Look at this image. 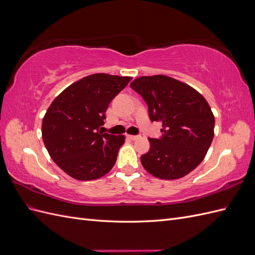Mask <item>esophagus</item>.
I'll use <instances>...</instances> for the list:
<instances>
[{"label":"esophagus","instance_id":"obj_1","mask_svg":"<svg viewBox=\"0 0 255 255\" xmlns=\"http://www.w3.org/2000/svg\"><path fill=\"white\" fill-rule=\"evenodd\" d=\"M128 138L130 140H136V139H139L140 136L139 135H128Z\"/></svg>","mask_w":255,"mask_h":255}]
</instances>
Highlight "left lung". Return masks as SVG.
Returning <instances> with one entry per match:
<instances>
[{
    "instance_id": "1",
    "label": "left lung",
    "mask_w": 255,
    "mask_h": 255,
    "mask_svg": "<svg viewBox=\"0 0 255 255\" xmlns=\"http://www.w3.org/2000/svg\"><path fill=\"white\" fill-rule=\"evenodd\" d=\"M129 86L148 104L150 120L161 123L160 138H149L150 150L140 157L143 168L163 180L191 172L204 159L214 138L215 117L204 97L161 74L140 76Z\"/></svg>"
}]
</instances>
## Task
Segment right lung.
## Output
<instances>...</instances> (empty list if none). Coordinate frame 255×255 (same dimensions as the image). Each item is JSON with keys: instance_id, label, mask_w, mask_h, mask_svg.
<instances>
[{"instance_id": "add662e5", "label": "right lung", "mask_w": 255, "mask_h": 255, "mask_svg": "<svg viewBox=\"0 0 255 255\" xmlns=\"http://www.w3.org/2000/svg\"><path fill=\"white\" fill-rule=\"evenodd\" d=\"M129 76L96 73L59 94L42 120V139L54 163L75 180H96L111 171L125 135L102 133L112 100Z\"/></svg>"}]
</instances>
